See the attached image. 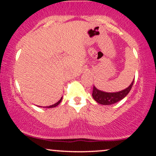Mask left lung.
I'll return each instance as SVG.
<instances>
[{
  "mask_svg": "<svg viewBox=\"0 0 156 156\" xmlns=\"http://www.w3.org/2000/svg\"><path fill=\"white\" fill-rule=\"evenodd\" d=\"M134 80L131 82L130 85L126 89H122L119 92H106L97 89L95 87H93V92H92V97L93 99L97 103L101 105H112L117 102L120 101L123 98H125L133 87Z\"/></svg>",
  "mask_w": 156,
  "mask_h": 156,
  "instance_id": "1",
  "label": "left lung"
}]
</instances>
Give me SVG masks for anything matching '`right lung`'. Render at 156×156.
Masks as SVG:
<instances>
[{
	"mask_svg": "<svg viewBox=\"0 0 156 156\" xmlns=\"http://www.w3.org/2000/svg\"><path fill=\"white\" fill-rule=\"evenodd\" d=\"M62 98H61V99L59 100V101L57 102V103H55V104H53V105H49V106H47V108H54V107H56L57 105H58L61 103V102H62Z\"/></svg>",
	"mask_w": 156,
	"mask_h": 156,
	"instance_id": "add662e5",
	"label": "right lung"
}]
</instances>
